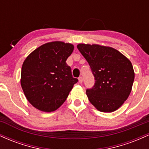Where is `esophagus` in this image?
<instances>
[{
  "label": "esophagus",
  "instance_id": "obj_1",
  "mask_svg": "<svg viewBox=\"0 0 149 149\" xmlns=\"http://www.w3.org/2000/svg\"><path fill=\"white\" fill-rule=\"evenodd\" d=\"M78 82H79V83H80V84L83 83V78H82V77H79V78H78Z\"/></svg>",
  "mask_w": 149,
  "mask_h": 149
}]
</instances>
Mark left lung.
I'll use <instances>...</instances> for the list:
<instances>
[{
  "instance_id": "1",
  "label": "left lung",
  "mask_w": 149,
  "mask_h": 149,
  "mask_svg": "<svg viewBox=\"0 0 149 149\" xmlns=\"http://www.w3.org/2000/svg\"><path fill=\"white\" fill-rule=\"evenodd\" d=\"M77 47L88 62L95 79L93 88L86 90L89 101L101 112L115 111L131 92L134 79L131 61L108 46L80 43Z\"/></svg>"
}]
</instances>
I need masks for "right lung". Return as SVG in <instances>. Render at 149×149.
Returning <instances> with one entry per match:
<instances>
[{"label": "right lung", "mask_w": 149, "mask_h": 149, "mask_svg": "<svg viewBox=\"0 0 149 149\" xmlns=\"http://www.w3.org/2000/svg\"><path fill=\"white\" fill-rule=\"evenodd\" d=\"M74 46L62 41L40 45L22 64L21 86L29 102L43 112H52L62 105L78 82L66 61Z\"/></svg>", "instance_id": "right-lung-1"}]
</instances>
